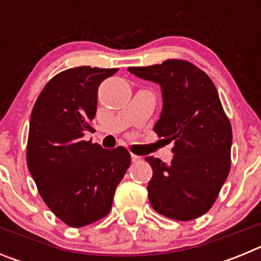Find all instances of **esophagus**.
<instances>
[{
  "mask_svg": "<svg viewBox=\"0 0 261 261\" xmlns=\"http://www.w3.org/2000/svg\"><path fill=\"white\" fill-rule=\"evenodd\" d=\"M130 156H132V161L133 162H140V161H141V156H138V155H136V154H130Z\"/></svg>",
  "mask_w": 261,
  "mask_h": 261,
  "instance_id": "esophagus-1",
  "label": "esophagus"
}]
</instances>
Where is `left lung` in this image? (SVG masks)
Returning a JSON list of instances; mask_svg holds the SVG:
<instances>
[{"mask_svg":"<svg viewBox=\"0 0 261 261\" xmlns=\"http://www.w3.org/2000/svg\"><path fill=\"white\" fill-rule=\"evenodd\" d=\"M161 85L163 108L154 125L174 142L170 165L146 156L153 168L147 184L154 211L176 221L199 218L213 206L231 166L232 130L209 75L186 60L128 68Z\"/></svg>","mask_w":261,"mask_h":261,"instance_id":"obj_1","label":"left lung"}]
</instances>
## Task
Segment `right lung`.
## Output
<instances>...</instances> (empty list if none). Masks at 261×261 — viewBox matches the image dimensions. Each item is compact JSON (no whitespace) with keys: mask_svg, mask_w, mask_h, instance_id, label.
<instances>
[{"mask_svg":"<svg viewBox=\"0 0 261 261\" xmlns=\"http://www.w3.org/2000/svg\"><path fill=\"white\" fill-rule=\"evenodd\" d=\"M117 68L78 66L56 74L32 108L27 166L43 201L70 227L107 216L130 165L125 147L108 150L85 141L96 114L98 87Z\"/></svg>","mask_w":261,"mask_h":261,"instance_id":"1","label":"right lung"}]
</instances>
